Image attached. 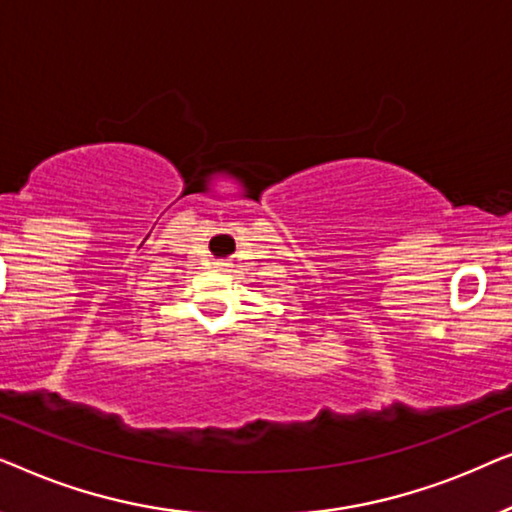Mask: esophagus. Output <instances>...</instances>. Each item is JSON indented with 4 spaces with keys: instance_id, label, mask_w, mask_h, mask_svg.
I'll list each match as a JSON object with an SVG mask.
<instances>
[{
    "instance_id": "34e87169",
    "label": "esophagus",
    "mask_w": 512,
    "mask_h": 512,
    "mask_svg": "<svg viewBox=\"0 0 512 512\" xmlns=\"http://www.w3.org/2000/svg\"><path fill=\"white\" fill-rule=\"evenodd\" d=\"M214 265H216V268H226V265H228V263H226V261H216Z\"/></svg>"
}]
</instances>
